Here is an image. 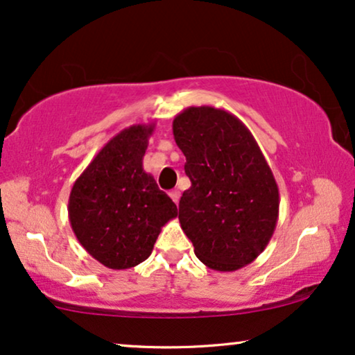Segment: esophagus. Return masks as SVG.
Here are the masks:
<instances>
[{
  "instance_id": "obj_1",
  "label": "esophagus",
  "mask_w": 355,
  "mask_h": 355,
  "mask_svg": "<svg viewBox=\"0 0 355 355\" xmlns=\"http://www.w3.org/2000/svg\"><path fill=\"white\" fill-rule=\"evenodd\" d=\"M168 195H170V198H172V200H173L175 205H178V201H180V191H178V190H172V191L168 193Z\"/></svg>"
}]
</instances>
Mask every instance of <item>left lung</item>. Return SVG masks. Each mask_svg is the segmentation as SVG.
<instances>
[{
  "label": "left lung",
  "mask_w": 355,
  "mask_h": 355,
  "mask_svg": "<svg viewBox=\"0 0 355 355\" xmlns=\"http://www.w3.org/2000/svg\"><path fill=\"white\" fill-rule=\"evenodd\" d=\"M191 187L178 219L201 263L237 271L266 248L279 217V188L250 130L232 113L188 107L173 120Z\"/></svg>",
  "instance_id": "left-lung-1"
}]
</instances>
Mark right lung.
<instances>
[{
    "mask_svg": "<svg viewBox=\"0 0 355 355\" xmlns=\"http://www.w3.org/2000/svg\"><path fill=\"white\" fill-rule=\"evenodd\" d=\"M154 126L139 123L113 136L71 188V229L84 250L110 269L148 259L162 227L177 217L175 202L143 168Z\"/></svg>",
    "mask_w": 355,
    "mask_h": 355,
    "instance_id": "obj_1",
    "label": "right lung"
}]
</instances>
